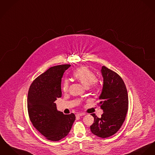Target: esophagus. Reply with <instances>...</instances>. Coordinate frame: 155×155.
<instances>
[{
    "mask_svg": "<svg viewBox=\"0 0 155 155\" xmlns=\"http://www.w3.org/2000/svg\"><path fill=\"white\" fill-rule=\"evenodd\" d=\"M85 115V114L84 113H78V114H77L76 115L77 116V117H81V116H83V115Z\"/></svg>",
    "mask_w": 155,
    "mask_h": 155,
    "instance_id": "1",
    "label": "esophagus"
}]
</instances>
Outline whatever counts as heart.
<instances>
[{
	"label": "heart",
	"instance_id": "heart-1",
	"mask_svg": "<svg viewBox=\"0 0 155 155\" xmlns=\"http://www.w3.org/2000/svg\"><path fill=\"white\" fill-rule=\"evenodd\" d=\"M73 76L86 87H88V88L95 89L98 86V81L97 79L95 73L87 66H82L76 69L73 72ZM69 86L68 80L64 79L61 84L62 91L64 92H68Z\"/></svg>",
	"mask_w": 155,
	"mask_h": 155
}]
</instances>
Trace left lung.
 <instances>
[{
    "instance_id": "left-lung-1",
    "label": "left lung",
    "mask_w": 155,
    "mask_h": 155,
    "mask_svg": "<svg viewBox=\"0 0 155 155\" xmlns=\"http://www.w3.org/2000/svg\"><path fill=\"white\" fill-rule=\"evenodd\" d=\"M104 78L102 93L98 105L104 113L98 118L95 114L91 132L101 138L109 137L115 134L125 121L128 106L127 88L123 79L116 72L102 66Z\"/></svg>"
}]
</instances>
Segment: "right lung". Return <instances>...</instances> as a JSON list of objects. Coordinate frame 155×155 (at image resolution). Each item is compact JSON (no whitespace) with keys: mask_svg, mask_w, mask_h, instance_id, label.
<instances>
[{"mask_svg":"<svg viewBox=\"0 0 155 155\" xmlns=\"http://www.w3.org/2000/svg\"><path fill=\"white\" fill-rule=\"evenodd\" d=\"M71 64L49 68L31 84L28 93V115L33 126L46 139L58 141L70 132L76 117L57 110L54 101L61 97V82L63 73Z\"/></svg>","mask_w":155,"mask_h":155,"instance_id":"1","label":"right lung"}]
</instances>
